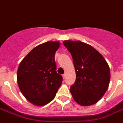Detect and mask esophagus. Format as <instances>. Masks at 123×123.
<instances>
[{
    "label": "esophagus",
    "mask_w": 123,
    "mask_h": 123,
    "mask_svg": "<svg viewBox=\"0 0 123 123\" xmlns=\"http://www.w3.org/2000/svg\"><path fill=\"white\" fill-rule=\"evenodd\" d=\"M66 74H64L62 75L63 79H66Z\"/></svg>",
    "instance_id": "esophagus-1"
}]
</instances>
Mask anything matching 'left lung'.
<instances>
[{"instance_id": "1", "label": "left lung", "mask_w": 123, "mask_h": 123, "mask_svg": "<svg viewBox=\"0 0 123 123\" xmlns=\"http://www.w3.org/2000/svg\"><path fill=\"white\" fill-rule=\"evenodd\" d=\"M72 56L76 80L70 91L81 106L95 104L108 88L110 70L103 55L93 47L80 41L63 42Z\"/></svg>"}]
</instances>
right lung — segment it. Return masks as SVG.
<instances>
[{
  "label": "right lung",
  "mask_w": 123,
  "mask_h": 123,
  "mask_svg": "<svg viewBox=\"0 0 123 123\" xmlns=\"http://www.w3.org/2000/svg\"><path fill=\"white\" fill-rule=\"evenodd\" d=\"M59 41H47L37 46L19 64L17 82L26 100L35 106L51 101L62 84V77L56 72L54 55Z\"/></svg>",
  "instance_id": "obj_1"
}]
</instances>
